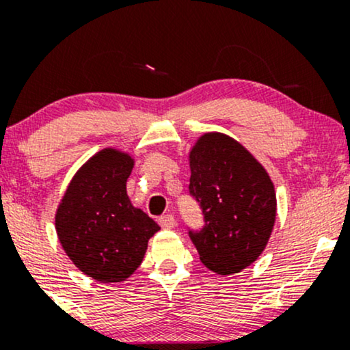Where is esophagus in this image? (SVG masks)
Returning <instances> with one entry per match:
<instances>
[{
	"mask_svg": "<svg viewBox=\"0 0 350 350\" xmlns=\"http://www.w3.org/2000/svg\"><path fill=\"white\" fill-rule=\"evenodd\" d=\"M159 226H161L163 228H174L176 227V220H174V215L167 214V215H163L159 217Z\"/></svg>",
	"mask_w": 350,
	"mask_h": 350,
	"instance_id": "1",
	"label": "esophagus"
}]
</instances>
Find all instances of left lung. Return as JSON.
Wrapping results in <instances>:
<instances>
[{"label":"left lung","instance_id":"1","mask_svg":"<svg viewBox=\"0 0 350 350\" xmlns=\"http://www.w3.org/2000/svg\"><path fill=\"white\" fill-rule=\"evenodd\" d=\"M191 194L206 217L191 239L217 275H234L256 262L276 220V192L263 164L232 136L208 131L187 152Z\"/></svg>","mask_w":350,"mask_h":350}]
</instances>
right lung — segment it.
Here are the masks:
<instances>
[{
	"instance_id": "right-lung-1",
	"label": "right lung",
	"mask_w": 350,
	"mask_h": 350,
	"mask_svg": "<svg viewBox=\"0 0 350 350\" xmlns=\"http://www.w3.org/2000/svg\"><path fill=\"white\" fill-rule=\"evenodd\" d=\"M133 167V154L103 148L72 176L55 208L60 247L83 275L98 283L130 278L159 230L128 198L126 180Z\"/></svg>"
}]
</instances>
